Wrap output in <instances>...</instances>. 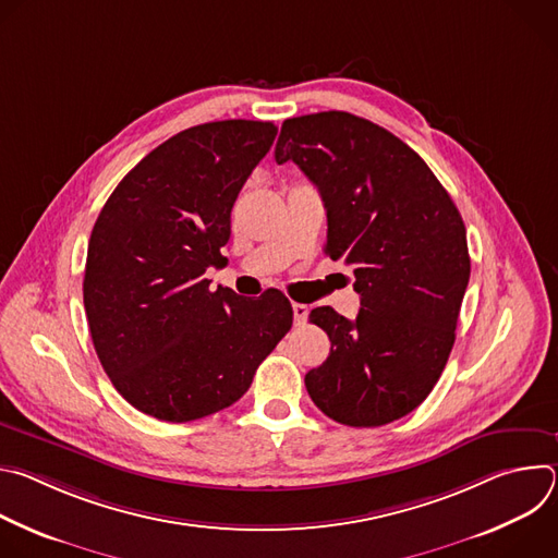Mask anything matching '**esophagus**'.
<instances>
[{"label": "esophagus", "instance_id": "obj_1", "mask_svg": "<svg viewBox=\"0 0 558 558\" xmlns=\"http://www.w3.org/2000/svg\"><path fill=\"white\" fill-rule=\"evenodd\" d=\"M291 311H293V323H295L298 327L306 323V315H308V308H306V304L293 302V304H291Z\"/></svg>", "mask_w": 558, "mask_h": 558}]
</instances>
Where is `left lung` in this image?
I'll list each match as a JSON object with an SVG mask.
<instances>
[{"label":"left lung","mask_w":558,"mask_h":558,"mask_svg":"<svg viewBox=\"0 0 558 558\" xmlns=\"http://www.w3.org/2000/svg\"><path fill=\"white\" fill-rule=\"evenodd\" d=\"M287 161L320 190L325 252L353 269L362 304L355 320L308 313L331 353L304 375L306 390L340 424H390L426 400L454 344L470 280L461 214L415 149L349 112L287 119L276 163Z\"/></svg>","instance_id":"obj_1"}]
</instances>
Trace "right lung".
Instances as JSON below:
<instances>
[{"mask_svg":"<svg viewBox=\"0 0 558 558\" xmlns=\"http://www.w3.org/2000/svg\"><path fill=\"white\" fill-rule=\"evenodd\" d=\"M271 121L194 125L151 149L104 205L88 243L84 306L114 388L145 415L183 424L241 400L293 325L280 291L209 289L227 260L231 207L274 145Z\"/></svg>","mask_w":558,"mask_h":558,"instance_id":"obj_1","label":"right lung"}]
</instances>
